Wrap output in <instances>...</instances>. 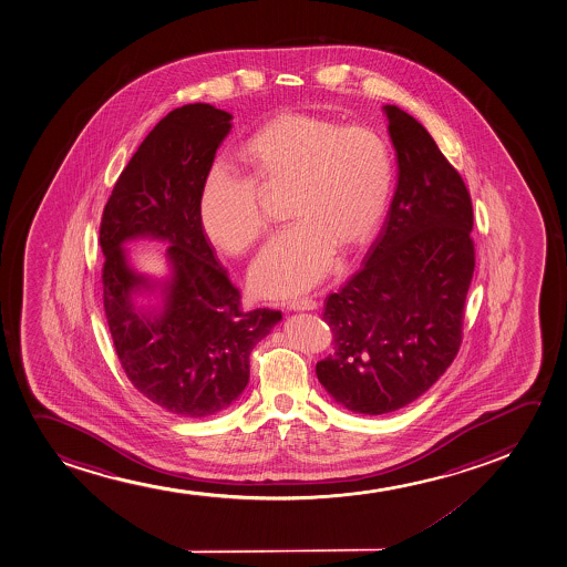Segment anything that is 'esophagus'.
Masks as SVG:
<instances>
[{"instance_id":"obj_1","label":"esophagus","mask_w":567,"mask_h":567,"mask_svg":"<svg viewBox=\"0 0 567 567\" xmlns=\"http://www.w3.org/2000/svg\"><path fill=\"white\" fill-rule=\"evenodd\" d=\"M285 306L290 311H313V309H317V301L311 300V298H292Z\"/></svg>"}]
</instances>
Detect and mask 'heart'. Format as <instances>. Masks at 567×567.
<instances>
[{"instance_id":"obj_1","label":"heart","mask_w":567,"mask_h":567,"mask_svg":"<svg viewBox=\"0 0 567 567\" xmlns=\"http://www.w3.org/2000/svg\"><path fill=\"white\" fill-rule=\"evenodd\" d=\"M250 178L226 163L208 168L199 192L203 231L221 252L240 256L267 231L261 189L290 186L288 216L250 271L260 296H287L317 285L333 254H351L378 234L393 192V154L367 125L306 112H287L264 123L240 147Z\"/></svg>"}]
</instances>
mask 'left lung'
<instances>
[{
	"label": "left lung",
	"mask_w": 567,
	"mask_h": 567,
	"mask_svg": "<svg viewBox=\"0 0 567 567\" xmlns=\"http://www.w3.org/2000/svg\"><path fill=\"white\" fill-rule=\"evenodd\" d=\"M396 192L364 266L328 296L333 351L317 378L351 412L420 399L457 357L474 274L473 200L420 121L385 106Z\"/></svg>",
	"instance_id": "obj_1"
}]
</instances>
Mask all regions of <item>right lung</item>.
Here are the masks:
<instances>
[{"label": "right lung", "instance_id": "right-lung-1", "mask_svg": "<svg viewBox=\"0 0 567 567\" xmlns=\"http://www.w3.org/2000/svg\"><path fill=\"white\" fill-rule=\"evenodd\" d=\"M229 121L200 102L165 115L123 168L102 213V300L121 368L136 391L182 417L213 415L239 399L254 346L282 319L275 309H243L239 288L200 227V184ZM136 236L172 243L174 279L154 320L130 301L134 289L148 286L120 247Z\"/></svg>", "mask_w": 567, "mask_h": 567}]
</instances>
